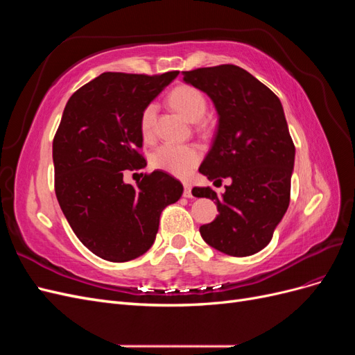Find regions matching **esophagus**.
I'll list each match as a JSON object with an SVG mask.
<instances>
[{
  "label": "esophagus",
  "instance_id": "esophagus-1",
  "mask_svg": "<svg viewBox=\"0 0 355 355\" xmlns=\"http://www.w3.org/2000/svg\"><path fill=\"white\" fill-rule=\"evenodd\" d=\"M184 188H185V191H184V197H191L192 194H191V188H192V185L189 184V182H184Z\"/></svg>",
  "mask_w": 355,
  "mask_h": 355
}]
</instances>
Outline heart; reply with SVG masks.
Wrapping results in <instances>:
<instances>
[{
	"instance_id": "heart-1",
	"label": "heart",
	"mask_w": 355,
	"mask_h": 355,
	"mask_svg": "<svg viewBox=\"0 0 355 355\" xmlns=\"http://www.w3.org/2000/svg\"><path fill=\"white\" fill-rule=\"evenodd\" d=\"M168 102L173 108L188 118L189 121H200L206 114L207 102L204 94L191 85H179L168 94ZM157 121V105L149 103L141 115V130L145 137L154 135ZM153 166L176 176H187L200 161V151L194 145L164 144L153 154Z\"/></svg>"
}]
</instances>
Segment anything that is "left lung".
I'll list each match as a JSON object with an SVG mask.
<instances>
[{
  "instance_id": "8db88e82",
  "label": "left lung",
  "mask_w": 355,
  "mask_h": 355,
  "mask_svg": "<svg viewBox=\"0 0 355 355\" xmlns=\"http://www.w3.org/2000/svg\"><path fill=\"white\" fill-rule=\"evenodd\" d=\"M184 81L206 93L219 124L200 173L230 179L218 196L210 187L196 197L214 200L219 214L200 227L202 240L230 256H250L271 241L290 202L295 145L280 99L235 65L185 71ZM194 191V189H192Z\"/></svg>"
}]
</instances>
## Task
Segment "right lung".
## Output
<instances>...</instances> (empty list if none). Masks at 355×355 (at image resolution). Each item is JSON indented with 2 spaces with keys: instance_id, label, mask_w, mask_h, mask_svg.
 Returning a JSON list of instances; mask_svg holds the SVG:
<instances>
[{
  "instance_id": "add662e5",
  "label": "right lung",
  "mask_w": 355,
  "mask_h": 355,
  "mask_svg": "<svg viewBox=\"0 0 355 355\" xmlns=\"http://www.w3.org/2000/svg\"><path fill=\"white\" fill-rule=\"evenodd\" d=\"M103 72L75 92L53 139L55 191L78 240L96 256L127 262L149 250L159 214L184 187L166 171L145 175L136 187L124 170H141V115L178 77Z\"/></svg>"
}]
</instances>
